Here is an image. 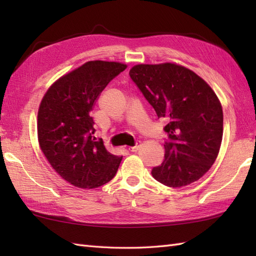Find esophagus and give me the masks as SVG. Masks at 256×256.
Returning a JSON list of instances; mask_svg holds the SVG:
<instances>
[{
  "label": "esophagus",
  "mask_w": 256,
  "mask_h": 256,
  "mask_svg": "<svg viewBox=\"0 0 256 256\" xmlns=\"http://www.w3.org/2000/svg\"><path fill=\"white\" fill-rule=\"evenodd\" d=\"M140 146H142V144H140V142H138V143H136V145L133 146V148H130L128 150L131 152H134V153H135V152H138L140 148Z\"/></svg>",
  "instance_id": "esophagus-1"
}]
</instances>
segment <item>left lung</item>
I'll return each mask as SVG.
<instances>
[{
    "label": "left lung",
    "mask_w": 256,
    "mask_h": 256,
    "mask_svg": "<svg viewBox=\"0 0 256 256\" xmlns=\"http://www.w3.org/2000/svg\"><path fill=\"white\" fill-rule=\"evenodd\" d=\"M130 77L166 122L165 158L152 175L172 188L198 180L219 154L224 112L218 96L198 74L170 62L136 64Z\"/></svg>",
    "instance_id": "obj_1"
}]
</instances>
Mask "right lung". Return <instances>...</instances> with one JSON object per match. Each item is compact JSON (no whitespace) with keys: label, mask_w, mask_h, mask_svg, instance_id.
<instances>
[{"label":"right lung","mask_w":256,"mask_h":256,"mask_svg":"<svg viewBox=\"0 0 256 256\" xmlns=\"http://www.w3.org/2000/svg\"><path fill=\"white\" fill-rule=\"evenodd\" d=\"M126 64L88 62L54 84L40 102L37 133L52 167L69 184L96 188L116 176L122 156L96 140L90 112L98 96Z\"/></svg>","instance_id":"add662e5"}]
</instances>
